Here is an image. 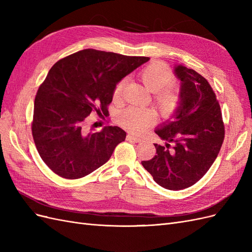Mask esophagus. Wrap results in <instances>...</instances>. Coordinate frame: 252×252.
I'll return each instance as SVG.
<instances>
[{
  "label": "esophagus",
  "instance_id": "1",
  "mask_svg": "<svg viewBox=\"0 0 252 252\" xmlns=\"http://www.w3.org/2000/svg\"><path fill=\"white\" fill-rule=\"evenodd\" d=\"M127 141H130V142H134V143H141L143 140L140 138H136V136H133L131 134H128L127 135Z\"/></svg>",
  "mask_w": 252,
  "mask_h": 252
}]
</instances>
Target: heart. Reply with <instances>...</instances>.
<instances>
[{"instance_id":"obj_1","label":"heart","mask_w":252,"mask_h":252,"mask_svg":"<svg viewBox=\"0 0 252 252\" xmlns=\"http://www.w3.org/2000/svg\"><path fill=\"white\" fill-rule=\"evenodd\" d=\"M144 85L154 93V102L164 118H169L178 111L182 103L180 87L174 83V74L170 68L162 62H151L140 71ZM126 79L117 83L113 89V97L119 98L123 93ZM156 113L149 108L131 106L122 111L119 122L127 130L134 134H142L155 123Z\"/></svg>"}]
</instances>
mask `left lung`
<instances>
[{"instance_id": "1", "label": "left lung", "mask_w": 252, "mask_h": 252, "mask_svg": "<svg viewBox=\"0 0 252 252\" xmlns=\"http://www.w3.org/2000/svg\"><path fill=\"white\" fill-rule=\"evenodd\" d=\"M174 73L181 81L182 103L156 133L167 141L155 144L157 155L142 165L159 186L182 190L192 186L209 170L225 136L220 104L210 84L193 69L179 65ZM169 142H174L171 149Z\"/></svg>"}]
</instances>
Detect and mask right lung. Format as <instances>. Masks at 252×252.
<instances>
[{"label":"right lung","instance_id":"1","mask_svg":"<svg viewBox=\"0 0 252 252\" xmlns=\"http://www.w3.org/2000/svg\"><path fill=\"white\" fill-rule=\"evenodd\" d=\"M147 61L84 49L50 68L34 98L32 131L37 152L53 172L81 179L108 161L126 132L118 126L87 132L86 118L94 110L106 116L117 83Z\"/></svg>","mask_w":252,"mask_h":252}]
</instances>
